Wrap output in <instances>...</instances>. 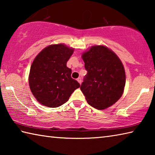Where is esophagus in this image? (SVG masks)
<instances>
[{"instance_id":"1","label":"esophagus","mask_w":155,"mask_h":155,"mask_svg":"<svg viewBox=\"0 0 155 155\" xmlns=\"http://www.w3.org/2000/svg\"><path fill=\"white\" fill-rule=\"evenodd\" d=\"M77 81H78L79 83H80V84H81V78H78L77 79Z\"/></svg>"}]
</instances>
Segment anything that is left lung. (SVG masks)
Segmentation results:
<instances>
[{"label":"left lung","mask_w":155,"mask_h":155,"mask_svg":"<svg viewBox=\"0 0 155 155\" xmlns=\"http://www.w3.org/2000/svg\"><path fill=\"white\" fill-rule=\"evenodd\" d=\"M87 74L80 86L90 106L102 110L110 107L123 94L125 73L121 60L104 46H93L84 52Z\"/></svg>","instance_id":"left-lung-1"}]
</instances>
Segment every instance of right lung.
<instances>
[{
	"label": "right lung",
	"mask_w": 155,
	"mask_h": 155,
	"mask_svg": "<svg viewBox=\"0 0 155 155\" xmlns=\"http://www.w3.org/2000/svg\"><path fill=\"white\" fill-rule=\"evenodd\" d=\"M74 49L59 44L47 46L37 55L30 68L29 85L34 97L48 107H58L80 87L71 76L67 62Z\"/></svg>",
	"instance_id": "right-lung-1"
}]
</instances>
